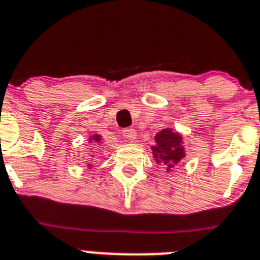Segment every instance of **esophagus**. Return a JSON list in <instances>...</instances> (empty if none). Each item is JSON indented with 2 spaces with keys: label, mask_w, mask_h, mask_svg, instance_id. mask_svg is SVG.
<instances>
[{
  "label": "esophagus",
  "mask_w": 260,
  "mask_h": 260,
  "mask_svg": "<svg viewBox=\"0 0 260 260\" xmlns=\"http://www.w3.org/2000/svg\"><path fill=\"white\" fill-rule=\"evenodd\" d=\"M123 136L124 139H126L128 141H134L135 139H136L137 134L134 128H125V129L123 131Z\"/></svg>",
  "instance_id": "obj_1"
}]
</instances>
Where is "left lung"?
<instances>
[{"instance_id": "obj_1", "label": "left lung", "mask_w": 260, "mask_h": 260, "mask_svg": "<svg viewBox=\"0 0 260 260\" xmlns=\"http://www.w3.org/2000/svg\"><path fill=\"white\" fill-rule=\"evenodd\" d=\"M156 145L152 147L157 162H162L171 169L173 165L185 156L184 148L181 147V136L172 129H162L154 136Z\"/></svg>"}]
</instances>
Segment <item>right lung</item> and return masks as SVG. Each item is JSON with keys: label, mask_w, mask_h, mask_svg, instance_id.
<instances>
[{"label": "right lung", "mask_w": 260, "mask_h": 260, "mask_svg": "<svg viewBox=\"0 0 260 260\" xmlns=\"http://www.w3.org/2000/svg\"><path fill=\"white\" fill-rule=\"evenodd\" d=\"M95 141V143H100V136L99 135H95V136H92V139H89V141Z\"/></svg>", "instance_id": "1"}]
</instances>
